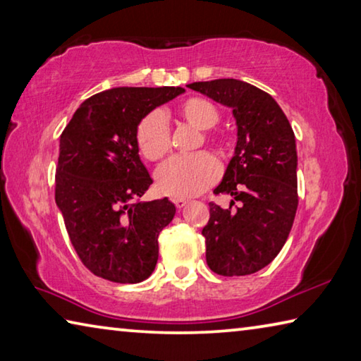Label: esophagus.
I'll return each instance as SVG.
<instances>
[{"label": "esophagus", "mask_w": 361, "mask_h": 361, "mask_svg": "<svg viewBox=\"0 0 361 361\" xmlns=\"http://www.w3.org/2000/svg\"><path fill=\"white\" fill-rule=\"evenodd\" d=\"M173 204H175L176 209L181 210L183 207H186V205H188V200H186V199H175V200H173Z\"/></svg>", "instance_id": "34e87169"}]
</instances>
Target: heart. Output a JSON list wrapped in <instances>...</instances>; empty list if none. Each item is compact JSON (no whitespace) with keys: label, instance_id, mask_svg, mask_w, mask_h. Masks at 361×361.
Masks as SVG:
<instances>
[{"label":"heart","instance_id":"obj_1","mask_svg":"<svg viewBox=\"0 0 361 361\" xmlns=\"http://www.w3.org/2000/svg\"><path fill=\"white\" fill-rule=\"evenodd\" d=\"M176 111L188 124L204 130L200 145H209L221 154L232 148L231 138L212 130L221 119V113L213 102L202 97H191L181 102ZM135 143L140 154L148 161H161L169 154L172 149V137L166 114L161 109L148 113L138 122ZM218 176L216 159L209 152H197L186 157H173L164 164L156 173V185L159 191L170 197L189 199L210 188Z\"/></svg>","mask_w":361,"mask_h":361}]
</instances>
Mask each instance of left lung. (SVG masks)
I'll return each instance as SVG.
<instances>
[{"label":"left lung","mask_w":361,"mask_h":361,"mask_svg":"<svg viewBox=\"0 0 361 361\" xmlns=\"http://www.w3.org/2000/svg\"><path fill=\"white\" fill-rule=\"evenodd\" d=\"M232 108L235 154L215 194L232 195L229 209L210 202L202 229L207 264L218 276H248L266 267L285 245L298 209L295 133L264 90L239 79L188 84ZM239 203V206H235Z\"/></svg>","instance_id":"obj_1"}]
</instances>
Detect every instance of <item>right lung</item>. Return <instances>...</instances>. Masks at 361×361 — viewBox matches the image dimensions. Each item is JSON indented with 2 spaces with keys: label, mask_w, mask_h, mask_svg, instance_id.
<instances>
[{
  "label": "right lung",
  "mask_w": 361,
  "mask_h": 361,
  "mask_svg": "<svg viewBox=\"0 0 361 361\" xmlns=\"http://www.w3.org/2000/svg\"><path fill=\"white\" fill-rule=\"evenodd\" d=\"M183 87H116L95 94L60 135L56 202L82 264L109 282L138 283L154 271L157 237L175 216L167 197L140 202L152 183L135 130Z\"/></svg>",
  "instance_id": "1"
}]
</instances>
